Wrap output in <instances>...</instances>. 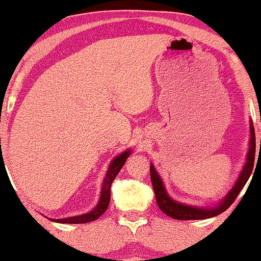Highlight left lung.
I'll return each instance as SVG.
<instances>
[{"label":"left lung","mask_w":261,"mask_h":261,"mask_svg":"<svg viewBox=\"0 0 261 261\" xmlns=\"http://www.w3.org/2000/svg\"><path fill=\"white\" fill-rule=\"evenodd\" d=\"M255 130L253 122H250V148H249L248 158H246V163L244 165V169L240 174L239 179L237 180L235 186L229 192V194L221 200V203L215 208H206V209H200V208H193V206L184 205V204L176 203L175 200H173L169 195L165 192L163 181H162L161 176L154 169V165H150V180H152V186L155 193V200L158 204L159 209L162 212L165 213L168 217L173 218V219L178 220H198V219H208V218L215 217V215L221 214L223 212H225L229 206L231 205L235 201L238 195H239L240 190L243 189L244 186L248 181L249 176H250L251 172H253L254 168V162H255ZM260 149H261V139H260Z\"/></svg>","instance_id":"8db88e82"}]
</instances>
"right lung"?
Instances as JSON below:
<instances>
[{
	"instance_id": "add662e5",
	"label": "right lung",
	"mask_w": 261,
	"mask_h": 261,
	"mask_svg": "<svg viewBox=\"0 0 261 261\" xmlns=\"http://www.w3.org/2000/svg\"><path fill=\"white\" fill-rule=\"evenodd\" d=\"M130 150H125L122 154H119L118 156L113 159L111 165L108 168V172L106 174L105 180H103L102 186V193H100V199L98 205L94 208L92 212L87 213V214L78 215V217H72V218H66V219H56L55 221L57 223H64V224H81V223H89V221H93L98 219L103 213L106 212L109 205V200H111V186L113 183L114 178L119 173V170L122 169V167L124 165L125 161L129 156Z\"/></svg>"
}]
</instances>
